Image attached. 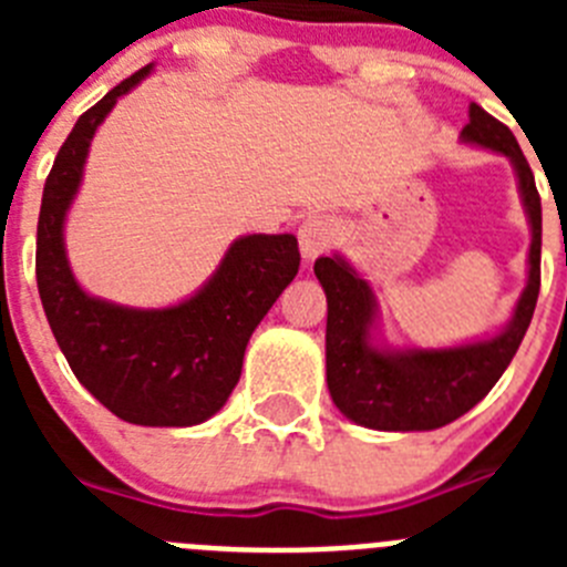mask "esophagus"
I'll list each match as a JSON object with an SVG mask.
<instances>
[{
	"label": "esophagus",
	"mask_w": 567,
	"mask_h": 567,
	"mask_svg": "<svg viewBox=\"0 0 567 567\" xmlns=\"http://www.w3.org/2000/svg\"><path fill=\"white\" fill-rule=\"evenodd\" d=\"M334 235H338V229H334V221L329 218V215H307L303 218V224L298 227V244H300V255L307 260H315L320 252H327L329 247H332Z\"/></svg>",
	"instance_id": "esophagus-1"
}]
</instances>
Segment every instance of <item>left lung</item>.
I'll return each mask as SVG.
<instances>
[{
    "label": "left lung",
    "mask_w": 567,
    "mask_h": 567,
    "mask_svg": "<svg viewBox=\"0 0 567 567\" xmlns=\"http://www.w3.org/2000/svg\"><path fill=\"white\" fill-rule=\"evenodd\" d=\"M460 142L505 155L517 175L528 215V280L511 320L499 332L457 346H389L380 332L372 284L340 252L315 260L327 292V383L334 405L352 423L378 432H432L463 417L494 389L517 354L539 295L543 204L517 138L480 104L468 107Z\"/></svg>",
    "instance_id": "8db88e82"
}]
</instances>
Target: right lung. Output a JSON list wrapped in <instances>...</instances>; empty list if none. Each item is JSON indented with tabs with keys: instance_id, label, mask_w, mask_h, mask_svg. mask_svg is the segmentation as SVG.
Segmentation results:
<instances>
[{
	"instance_id": "1",
	"label": "right lung",
	"mask_w": 567,
	"mask_h": 567,
	"mask_svg": "<svg viewBox=\"0 0 567 567\" xmlns=\"http://www.w3.org/2000/svg\"><path fill=\"white\" fill-rule=\"evenodd\" d=\"M153 73L142 68L70 130L42 193L37 284L59 349L79 383L124 423L184 429L221 412L264 315L300 267L298 238L240 235L189 298L138 309L96 298L73 275L64 224L84 178L90 142L110 110Z\"/></svg>"
}]
</instances>
